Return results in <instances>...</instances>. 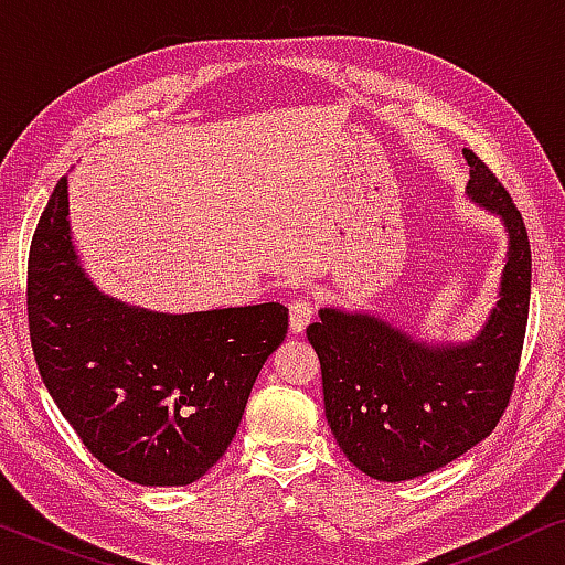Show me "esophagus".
<instances>
[{
    "label": "esophagus",
    "instance_id": "34e87169",
    "mask_svg": "<svg viewBox=\"0 0 565 565\" xmlns=\"http://www.w3.org/2000/svg\"><path fill=\"white\" fill-rule=\"evenodd\" d=\"M288 308H290V331L292 334H303L306 327L313 321V316H316L313 300L308 296H298L290 300Z\"/></svg>",
    "mask_w": 565,
    "mask_h": 565
}]
</instances>
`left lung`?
Wrapping results in <instances>:
<instances>
[{"label":"left lung","instance_id":"left-lung-1","mask_svg":"<svg viewBox=\"0 0 565 565\" xmlns=\"http://www.w3.org/2000/svg\"><path fill=\"white\" fill-rule=\"evenodd\" d=\"M462 153L468 200L499 215L509 242L483 329L468 342L429 344L375 313L329 306L306 329L334 439L375 481H408L460 458L491 435L514 388L530 308L527 228L491 169Z\"/></svg>","mask_w":565,"mask_h":565}]
</instances>
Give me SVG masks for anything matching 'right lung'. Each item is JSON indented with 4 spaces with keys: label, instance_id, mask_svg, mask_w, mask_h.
Instances as JSON below:
<instances>
[{
    "label": "right lung",
    "instance_id": "add662e5",
    "mask_svg": "<svg viewBox=\"0 0 565 565\" xmlns=\"http://www.w3.org/2000/svg\"><path fill=\"white\" fill-rule=\"evenodd\" d=\"M66 177L30 244L28 321L41 377L95 458L126 481L188 486L223 458L288 308L161 313L105 296L79 265Z\"/></svg>",
    "mask_w": 565,
    "mask_h": 565
}]
</instances>
